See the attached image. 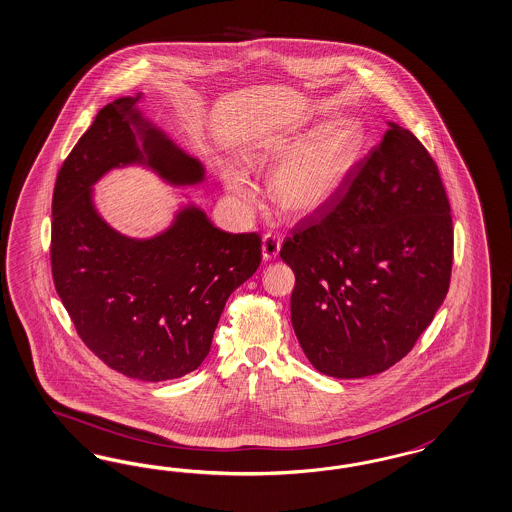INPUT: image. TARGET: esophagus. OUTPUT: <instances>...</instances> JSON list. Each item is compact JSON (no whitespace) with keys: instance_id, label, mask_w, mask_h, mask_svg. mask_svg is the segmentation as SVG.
<instances>
[{"instance_id":"1","label":"esophagus","mask_w":512,"mask_h":512,"mask_svg":"<svg viewBox=\"0 0 512 512\" xmlns=\"http://www.w3.org/2000/svg\"><path fill=\"white\" fill-rule=\"evenodd\" d=\"M281 239L271 235V233H265L264 239H262V254H264L265 260H275L281 252Z\"/></svg>"}]
</instances>
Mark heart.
Instances as JSON below:
<instances>
[{"label": "heart", "mask_w": 512, "mask_h": 512, "mask_svg": "<svg viewBox=\"0 0 512 512\" xmlns=\"http://www.w3.org/2000/svg\"><path fill=\"white\" fill-rule=\"evenodd\" d=\"M297 139V135L279 137L269 152L279 154L290 149ZM362 143L360 122L339 118L324 124L275 164L267 182L269 198L284 215L303 218L320 213L343 188ZM222 179L235 199L250 198L254 192L247 171L237 165H226Z\"/></svg>", "instance_id": "heart-1"}]
</instances>
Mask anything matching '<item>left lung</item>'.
<instances>
[{"instance_id": "left-lung-1", "label": "left lung", "mask_w": 512, "mask_h": 512, "mask_svg": "<svg viewBox=\"0 0 512 512\" xmlns=\"http://www.w3.org/2000/svg\"><path fill=\"white\" fill-rule=\"evenodd\" d=\"M452 248L437 165L388 122L345 188L281 248L296 275L292 326L314 369L362 379L407 356L445 301Z\"/></svg>"}]
</instances>
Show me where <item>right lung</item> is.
<instances>
[{"mask_svg": "<svg viewBox=\"0 0 512 512\" xmlns=\"http://www.w3.org/2000/svg\"><path fill=\"white\" fill-rule=\"evenodd\" d=\"M143 94L99 111L62 165L52 196L50 264L75 330L101 362L160 382L198 369L235 288L262 262L258 233H228L182 203L165 230L135 239L98 213L94 184L113 169L149 167L171 186L205 167L141 113Z\"/></svg>", "mask_w": 512, "mask_h": 512, "instance_id": "1", "label": "right lung"}]
</instances>
